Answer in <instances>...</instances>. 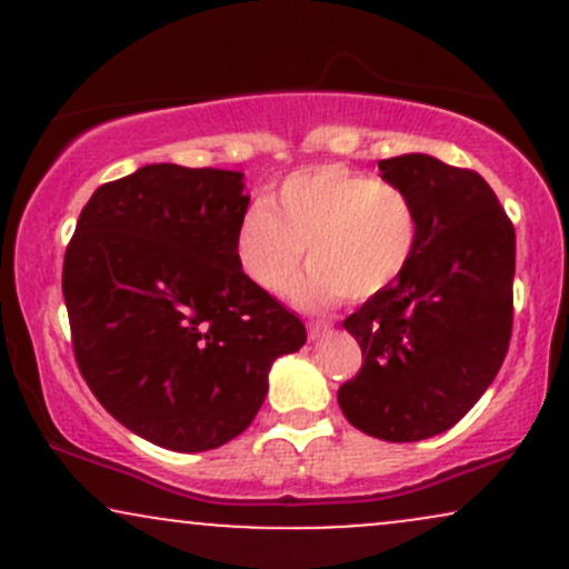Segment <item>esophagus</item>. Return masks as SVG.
Segmentation results:
<instances>
[{"label": "esophagus", "mask_w": 569, "mask_h": 569, "mask_svg": "<svg viewBox=\"0 0 569 569\" xmlns=\"http://www.w3.org/2000/svg\"><path fill=\"white\" fill-rule=\"evenodd\" d=\"M329 329H331L329 323H310V326H307V335H310L312 342H316V339H321Z\"/></svg>", "instance_id": "esophagus-1"}]
</instances>
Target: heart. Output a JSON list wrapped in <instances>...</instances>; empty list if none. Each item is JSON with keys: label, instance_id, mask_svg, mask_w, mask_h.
Returning <instances> with one entry per match:
<instances>
[{"label": "heart", "instance_id": "heart-1", "mask_svg": "<svg viewBox=\"0 0 569 569\" xmlns=\"http://www.w3.org/2000/svg\"><path fill=\"white\" fill-rule=\"evenodd\" d=\"M420 243V219L403 189L345 166H316L280 181L264 202H253L234 230V259L264 293L323 310L345 299H369L407 272Z\"/></svg>", "mask_w": 569, "mask_h": 569}]
</instances>
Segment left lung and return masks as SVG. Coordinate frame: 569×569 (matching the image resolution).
Masks as SVG:
<instances>
[{"instance_id":"obj_1","label":"left lung","mask_w":569,"mask_h":569,"mask_svg":"<svg viewBox=\"0 0 569 569\" xmlns=\"http://www.w3.org/2000/svg\"><path fill=\"white\" fill-rule=\"evenodd\" d=\"M380 176L415 202L420 243L390 289L345 318L363 367L337 401L375 439L422 441L462 420L502 367L516 234L479 173L411 152L380 160Z\"/></svg>"}]
</instances>
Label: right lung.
Wrapping results in <instances>:
<instances>
[{
	"label": "right lung",
	"mask_w": 569,
	"mask_h": 569,
	"mask_svg": "<svg viewBox=\"0 0 569 569\" xmlns=\"http://www.w3.org/2000/svg\"><path fill=\"white\" fill-rule=\"evenodd\" d=\"M243 189L238 171L143 166L96 189L63 259L84 382L117 422L173 452L243 433L272 361L307 339L234 259Z\"/></svg>",
	"instance_id": "add662e5"
}]
</instances>
